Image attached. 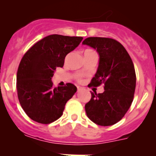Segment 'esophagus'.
<instances>
[{"label":"esophagus","mask_w":156,"mask_h":156,"mask_svg":"<svg viewBox=\"0 0 156 156\" xmlns=\"http://www.w3.org/2000/svg\"><path fill=\"white\" fill-rule=\"evenodd\" d=\"M83 90V87H80V86L77 87V90H78V91H80V90Z\"/></svg>","instance_id":"1"}]
</instances>
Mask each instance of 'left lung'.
Segmentation results:
<instances>
[{
    "instance_id": "1",
    "label": "left lung",
    "mask_w": 156,
    "mask_h": 156,
    "mask_svg": "<svg viewBox=\"0 0 156 156\" xmlns=\"http://www.w3.org/2000/svg\"><path fill=\"white\" fill-rule=\"evenodd\" d=\"M83 44L97 51V72L88 86L104 84L101 94L91 92L85 105L87 117L100 126H112L124 116L130 107L136 87V74L131 58L117 41L106 37H88Z\"/></svg>"
}]
</instances>
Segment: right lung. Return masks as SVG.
Segmentation results:
<instances>
[{
  "instance_id": "1",
  "label": "right lung",
  "mask_w": 156,
  "mask_h": 156,
  "mask_svg": "<svg viewBox=\"0 0 156 156\" xmlns=\"http://www.w3.org/2000/svg\"><path fill=\"white\" fill-rule=\"evenodd\" d=\"M81 37L52 34L37 42L22 58L16 77L18 98L30 119L48 124L62 116L66 102L77 88L68 83L53 87L57 67H62L67 54L82 41Z\"/></svg>"
}]
</instances>
